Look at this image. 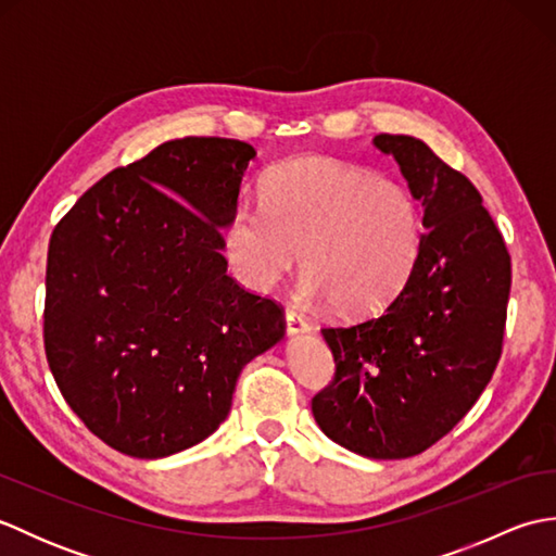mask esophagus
<instances>
[{
	"label": "esophagus",
	"instance_id": "1",
	"mask_svg": "<svg viewBox=\"0 0 556 556\" xmlns=\"http://www.w3.org/2000/svg\"><path fill=\"white\" fill-rule=\"evenodd\" d=\"M308 332H311V325L305 323V317L299 311L289 308L287 311V334L299 337V334H308Z\"/></svg>",
	"mask_w": 556,
	"mask_h": 556
}]
</instances>
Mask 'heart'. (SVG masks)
Masks as SVG:
<instances>
[{
  "mask_svg": "<svg viewBox=\"0 0 556 556\" xmlns=\"http://www.w3.org/2000/svg\"><path fill=\"white\" fill-rule=\"evenodd\" d=\"M263 207L241 205L224 231L233 277L253 291L285 279L301 251V289L346 315H372L416 269L422 212L406 184L356 164L299 157L263 179Z\"/></svg>",
  "mask_w": 556,
  "mask_h": 556,
  "instance_id": "obj_1",
  "label": "heart"
}]
</instances>
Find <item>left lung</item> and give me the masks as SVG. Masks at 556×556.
Returning a JSON list of instances; mask_svg holds the SVG:
<instances>
[{
  "mask_svg": "<svg viewBox=\"0 0 556 556\" xmlns=\"http://www.w3.org/2000/svg\"><path fill=\"white\" fill-rule=\"evenodd\" d=\"M422 205V245L387 308L323 329L334 382L313 399L329 440L368 458H408L473 408L502 356L511 257L464 174L413 136H375Z\"/></svg>",
  "mask_w": 556,
  "mask_h": 556,
  "instance_id": "1",
  "label": "left lung"
}]
</instances>
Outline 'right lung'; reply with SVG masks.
Returning <instances> with one entry per match:
<instances>
[{
  "instance_id": "1",
  "label": "right lung",
  "mask_w": 556,
  "mask_h": 556,
  "mask_svg": "<svg viewBox=\"0 0 556 556\" xmlns=\"http://www.w3.org/2000/svg\"><path fill=\"white\" fill-rule=\"evenodd\" d=\"M255 148L162 143L110 172L56 224L45 351L71 410L116 452L164 458L227 420L236 380L285 339V315L222 255Z\"/></svg>"
}]
</instances>
